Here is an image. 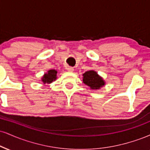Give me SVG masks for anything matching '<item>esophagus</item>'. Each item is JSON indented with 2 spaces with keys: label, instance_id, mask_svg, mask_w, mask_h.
Listing matches in <instances>:
<instances>
[{
  "label": "esophagus",
  "instance_id": "34e87169",
  "mask_svg": "<svg viewBox=\"0 0 150 150\" xmlns=\"http://www.w3.org/2000/svg\"><path fill=\"white\" fill-rule=\"evenodd\" d=\"M67 70H68V71H69V72H73L74 70V68L73 67H68Z\"/></svg>",
  "mask_w": 150,
  "mask_h": 150
}]
</instances>
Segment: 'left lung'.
Returning <instances> with one entry per match:
<instances>
[{
    "mask_svg": "<svg viewBox=\"0 0 150 150\" xmlns=\"http://www.w3.org/2000/svg\"><path fill=\"white\" fill-rule=\"evenodd\" d=\"M83 82L91 89H99L105 85V81L94 70H89L83 74Z\"/></svg>",
    "mask_w": 150,
    "mask_h": 150,
    "instance_id": "left-lung-1",
    "label": "left lung"
}]
</instances>
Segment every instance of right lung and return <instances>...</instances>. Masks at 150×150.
<instances>
[{
	"label": "right lung",
	"instance_id": "1",
	"mask_svg": "<svg viewBox=\"0 0 150 150\" xmlns=\"http://www.w3.org/2000/svg\"><path fill=\"white\" fill-rule=\"evenodd\" d=\"M57 71L56 70H50L47 73H45L42 77V82L44 84H50L57 79Z\"/></svg>",
	"mask_w": 150,
	"mask_h": 150
}]
</instances>
